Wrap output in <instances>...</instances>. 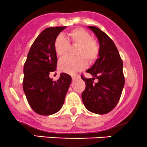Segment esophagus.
Here are the masks:
<instances>
[{"mask_svg": "<svg viewBox=\"0 0 147 147\" xmlns=\"http://www.w3.org/2000/svg\"><path fill=\"white\" fill-rule=\"evenodd\" d=\"M71 78H72V80H75V79H76V78H79V76L78 75H72Z\"/></svg>", "mask_w": 147, "mask_h": 147, "instance_id": "obj_1", "label": "esophagus"}]
</instances>
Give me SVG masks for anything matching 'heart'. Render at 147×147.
I'll list each match as a JSON object with an SVG mask.
<instances>
[{"label":"heart","instance_id":"b5f03b06","mask_svg":"<svg viewBox=\"0 0 147 147\" xmlns=\"http://www.w3.org/2000/svg\"><path fill=\"white\" fill-rule=\"evenodd\" d=\"M69 43L78 45L76 54L78 57H66L59 62V69L62 72L74 74L85 69L88 62L93 63L98 57L99 46L97 41L91 38L87 30L81 28H76L67 33V36L59 35L53 43L55 53L58 57H63L67 53Z\"/></svg>","mask_w":147,"mask_h":147}]
</instances>
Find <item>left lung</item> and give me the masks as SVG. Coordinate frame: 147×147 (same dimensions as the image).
<instances>
[{
	"mask_svg": "<svg viewBox=\"0 0 147 147\" xmlns=\"http://www.w3.org/2000/svg\"><path fill=\"white\" fill-rule=\"evenodd\" d=\"M99 43V54L94 64L86 71L94 76L86 78V88L81 94L83 103L91 112L104 114L118 104L124 86L123 62L114 41L96 26H88ZM95 78L98 82L94 83Z\"/></svg>",
	"mask_w": 147,
	"mask_h": 147,
	"instance_id": "8db88e82",
	"label": "left lung"
}]
</instances>
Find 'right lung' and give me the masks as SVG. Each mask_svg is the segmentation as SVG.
<instances>
[{"label":"right lung","instance_id":"1","mask_svg":"<svg viewBox=\"0 0 147 147\" xmlns=\"http://www.w3.org/2000/svg\"><path fill=\"white\" fill-rule=\"evenodd\" d=\"M65 28L59 26L43 30L32 44L25 62L23 88L30 107L40 115H51L61 109L71 82V76L65 73L57 81L49 77L57 66L54 40Z\"/></svg>","mask_w":147,"mask_h":147}]
</instances>
